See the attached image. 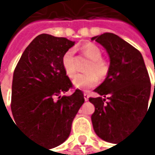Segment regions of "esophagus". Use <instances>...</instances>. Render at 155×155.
I'll return each instance as SVG.
<instances>
[{"mask_svg": "<svg viewBox=\"0 0 155 155\" xmlns=\"http://www.w3.org/2000/svg\"><path fill=\"white\" fill-rule=\"evenodd\" d=\"M84 100H85V101H88V99H89L90 95H89L88 94L84 93Z\"/></svg>", "mask_w": 155, "mask_h": 155, "instance_id": "obj_1", "label": "esophagus"}]
</instances>
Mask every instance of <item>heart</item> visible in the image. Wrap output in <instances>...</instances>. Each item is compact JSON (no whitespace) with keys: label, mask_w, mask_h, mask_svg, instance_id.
<instances>
[{"label":"heart","mask_w":155,"mask_h":155,"mask_svg":"<svg viewBox=\"0 0 155 155\" xmlns=\"http://www.w3.org/2000/svg\"><path fill=\"white\" fill-rule=\"evenodd\" d=\"M82 51L85 56H87L91 60L85 69V71L88 72L85 74L76 75L72 80V84L77 89L87 91L97 84L98 77L100 79H104L107 75L109 66L107 62L102 59V51L96 45L93 43L85 44L82 48ZM61 64L68 77L71 78L75 75L76 64L73 49H69L63 54Z\"/></svg>","instance_id":"1"}]
</instances>
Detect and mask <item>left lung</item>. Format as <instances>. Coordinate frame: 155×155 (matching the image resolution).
<instances>
[{
    "mask_svg": "<svg viewBox=\"0 0 155 155\" xmlns=\"http://www.w3.org/2000/svg\"><path fill=\"white\" fill-rule=\"evenodd\" d=\"M92 40L101 44L110 59L107 78L94 90L100 96L89 98L95 107L92 123L99 138L116 143L149 111L150 77L140 52L118 36L105 33Z\"/></svg>",
    "mask_w": 155,
    "mask_h": 155,
    "instance_id": "8db88e82",
    "label": "left lung"
}]
</instances>
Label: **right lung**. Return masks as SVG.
Here are the masks:
<instances>
[{
    "instance_id": "obj_1",
    "label": "right lung",
    "mask_w": 155,
    "mask_h": 155,
    "mask_svg": "<svg viewBox=\"0 0 155 155\" xmlns=\"http://www.w3.org/2000/svg\"><path fill=\"white\" fill-rule=\"evenodd\" d=\"M74 45L65 38L41 34L25 49L15 69L11 109L15 124L54 148L64 142L73 118L84 103V94H62L72 88L61 59Z\"/></svg>"
}]
</instances>
